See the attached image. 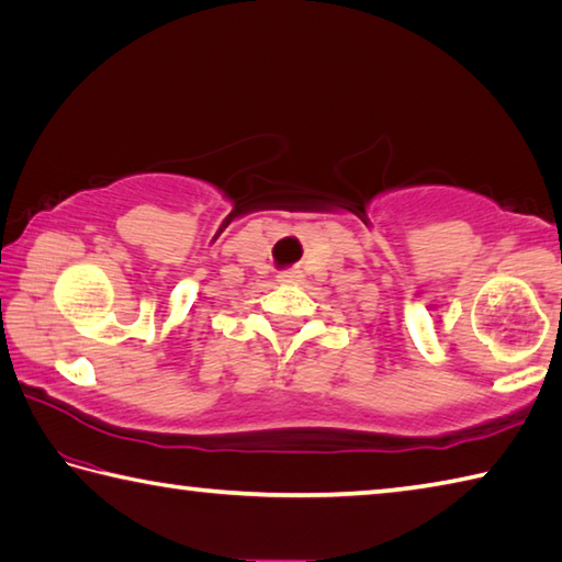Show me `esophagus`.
Segmentation results:
<instances>
[{
	"instance_id": "esophagus-1",
	"label": "esophagus",
	"mask_w": 562,
	"mask_h": 562,
	"mask_svg": "<svg viewBox=\"0 0 562 562\" xmlns=\"http://www.w3.org/2000/svg\"><path fill=\"white\" fill-rule=\"evenodd\" d=\"M281 283H295L301 279V271L299 269H285V271H281L279 277H277Z\"/></svg>"
}]
</instances>
